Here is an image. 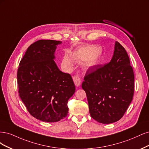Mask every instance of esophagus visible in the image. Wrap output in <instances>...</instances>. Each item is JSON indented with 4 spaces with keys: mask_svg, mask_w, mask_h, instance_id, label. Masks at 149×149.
Here are the masks:
<instances>
[{
    "mask_svg": "<svg viewBox=\"0 0 149 149\" xmlns=\"http://www.w3.org/2000/svg\"><path fill=\"white\" fill-rule=\"evenodd\" d=\"M72 78H73L74 82L75 85V86H77V87H79V86H80V84H81V80H80V77L77 75H75Z\"/></svg>",
    "mask_w": 149,
    "mask_h": 149,
    "instance_id": "esophagus-1",
    "label": "esophagus"
}]
</instances>
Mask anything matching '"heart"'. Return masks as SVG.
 Returning <instances> with one entry per match:
<instances>
[{"label": "heart", "instance_id": "obj_1", "mask_svg": "<svg viewBox=\"0 0 149 149\" xmlns=\"http://www.w3.org/2000/svg\"><path fill=\"white\" fill-rule=\"evenodd\" d=\"M102 55V49L97 46H85L73 52L72 57L65 54L63 58V64L70 69L73 67L74 61L79 64H83L85 69H89L98 64Z\"/></svg>", "mask_w": 149, "mask_h": 149}]
</instances>
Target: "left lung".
<instances>
[{"mask_svg":"<svg viewBox=\"0 0 149 149\" xmlns=\"http://www.w3.org/2000/svg\"><path fill=\"white\" fill-rule=\"evenodd\" d=\"M134 85V72L128 54L116 41L111 61L87 72L81 85L91 117L103 124L119 121L132 102Z\"/></svg>","mask_w":149,"mask_h":149,"instance_id":"left-lung-1","label":"left lung"}]
</instances>
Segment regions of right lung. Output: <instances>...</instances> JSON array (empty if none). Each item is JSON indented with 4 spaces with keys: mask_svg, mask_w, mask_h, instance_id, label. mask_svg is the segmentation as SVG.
Returning a JSON list of instances; mask_svg holds the SVG:
<instances>
[{
    "mask_svg": "<svg viewBox=\"0 0 149 149\" xmlns=\"http://www.w3.org/2000/svg\"><path fill=\"white\" fill-rule=\"evenodd\" d=\"M60 41L41 40L31 45L17 71L19 96L31 116L54 123L67 116L68 102L75 87L69 74L61 72L54 62Z\"/></svg>",
    "mask_w": 149,
    "mask_h": 149,
    "instance_id": "add662e5",
    "label": "right lung"
}]
</instances>
